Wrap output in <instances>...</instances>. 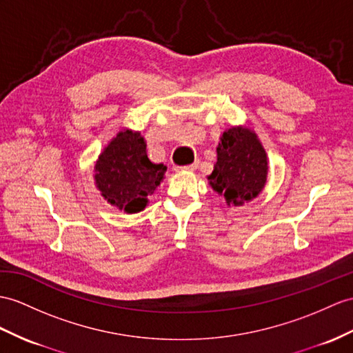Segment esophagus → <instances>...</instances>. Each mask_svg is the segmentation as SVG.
Returning a JSON list of instances; mask_svg holds the SVG:
<instances>
[{"label": "esophagus", "instance_id": "esophagus-1", "mask_svg": "<svg viewBox=\"0 0 353 353\" xmlns=\"http://www.w3.org/2000/svg\"><path fill=\"white\" fill-rule=\"evenodd\" d=\"M196 168H197V165H196V163H193V165H187V166L176 168L175 170H176V172H193Z\"/></svg>", "mask_w": 353, "mask_h": 353}]
</instances>
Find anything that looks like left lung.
I'll return each instance as SVG.
<instances>
[{
	"label": "left lung",
	"mask_w": 353,
	"mask_h": 353,
	"mask_svg": "<svg viewBox=\"0 0 353 353\" xmlns=\"http://www.w3.org/2000/svg\"><path fill=\"white\" fill-rule=\"evenodd\" d=\"M216 151L217 161L206 178L228 206H243L262 193L270 161L254 130L245 125L226 128Z\"/></svg>",
	"instance_id": "8db88e82"
}]
</instances>
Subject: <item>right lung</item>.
Instances as JSON below:
<instances>
[{"label": "right lung", "instance_id": "add662e5", "mask_svg": "<svg viewBox=\"0 0 353 353\" xmlns=\"http://www.w3.org/2000/svg\"><path fill=\"white\" fill-rule=\"evenodd\" d=\"M166 174L163 163H152L141 132L119 130L110 139L94 165V184L109 205L127 214L141 212L148 196L160 185Z\"/></svg>", "mask_w": 353, "mask_h": 353}]
</instances>
